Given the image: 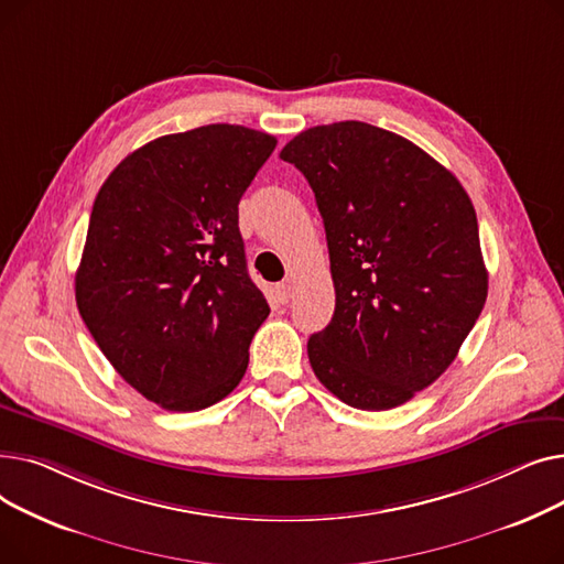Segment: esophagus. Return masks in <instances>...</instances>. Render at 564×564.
I'll use <instances>...</instances> for the list:
<instances>
[{
  "instance_id": "obj_1",
  "label": "esophagus",
  "mask_w": 564,
  "mask_h": 564,
  "mask_svg": "<svg viewBox=\"0 0 564 564\" xmlns=\"http://www.w3.org/2000/svg\"><path fill=\"white\" fill-rule=\"evenodd\" d=\"M290 297H292V285H290V283H279V285H276V300H279L281 304H288Z\"/></svg>"
}]
</instances>
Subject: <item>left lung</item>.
<instances>
[{
  "label": "left lung",
  "instance_id": "left-lung-1",
  "mask_svg": "<svg viewBox=\"0 0 564 564\" xmlns=\"http://www.w3.org/2000/svg\"><path fill=\"white\" fill-rule=\"evenodd\" d=\"M281 160L315 194L336 288L311 368L354 409L400 406L446 372L487 302L473 203L423 148L361 121L308 128Z\"/></svg>",
  "mask_w": 564,
  "mask_h": 564
}]
</instances>
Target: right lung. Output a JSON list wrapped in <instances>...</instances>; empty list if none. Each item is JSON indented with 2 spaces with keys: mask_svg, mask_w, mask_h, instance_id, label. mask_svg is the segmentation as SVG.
<instances>
[{
  "mask_svg": "<svg viewBox=\"0 0 564 564\" xmlns=\"http://www.w3.org/2000/svg\"><path fill=\"white\" fill-rule=\"evenodd\" d=\"M276 148L245 126L160 137L100 187L79 270V315L132 389L169 411L224 400L270 315L249 279L242 194Z\"/></svg>",
  "mask_w": 564,
  "mask_h": 564,
  "instance_id": "1",
  "label": "right lung"
}]
</instances>
